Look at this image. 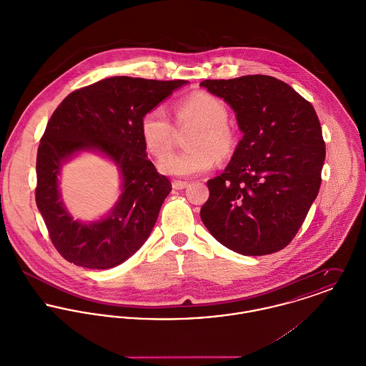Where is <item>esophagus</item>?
<instances>
[{
    "label": "esophagus",
    "mask_w": 366,
    "mask_h": 366,
    "mask_svg": "<svg viewBox=\"0 0 366 366\" xmlns=\"http://www.w3.org/2000/svg\"><path fill=\"white\" fill-rule=\"evenodd\" d=\"M187 182H182V180H174L173 183H172V187L174 189V190H182V189H186L187 187Z\"/></svg>",
    "instance_id": "34e87169"
}]
</instances>
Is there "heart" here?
I'll return each mask as SVG.
<instances>
[{"label":"heart","instance_id":"b5f03b06","mask_svg":"<svg viewBox=\"0 0 366 366\" xmlns=\"http://www.w3.org/2000/svg\"><path fill=\"white\" fill-rule=\"evenodd\" d=\"M228 108L206 92H196L174 105L177 127L196 125L190 132V149L174 154L160 163V170L170 176L187 177L207 172L219 157H228L235 149V134L227 122ZM174 127L163 108L149 109L141 119V137L152 157L163 159L173 145Z\"/></svg>","mask_w":366,"mask_h":366}]
</instances>
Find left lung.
Listing matches in <instances>:
<instances>
[{
    "label": "left lung",
    "instance_id": "left-lung-1",
    "mask_svg": "<svg viewBox=\"0 0 366 366\" xmlns=\"http://www.w3.org/2000/svg\"><path fill=\"white\" fill-rule=\"evenodd\" d=\"M244 132L224 173L207 182L200 217L224 247L261 257L287 247L321 184L325 145L313 105L272 76L204 80Z\"/></svg>",
    "mask_w": 366,
    "mask_h": 366
}]
</instances>
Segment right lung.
<instances>
[{"instance_id": "1", "label": "right lung", "mask_w": 366, "mask_h": 366, "mask_svg": "<svg viewBox=\"0 0 366 366\" xmlns=\"http://www.w3.org/2000/svg\"><path fill=\"white\" fill-rule=\"evenodd\" d=\"M186 83L108 77L74 90L54 109L38 148L35 200L54 248L66 261L109 269L148 239L172 184L147 157L141 119ZM90 149L120 167L123 193L104 220L83 224L62 207L56 176L69 157Z\"/></svg>"}]
</instances>
